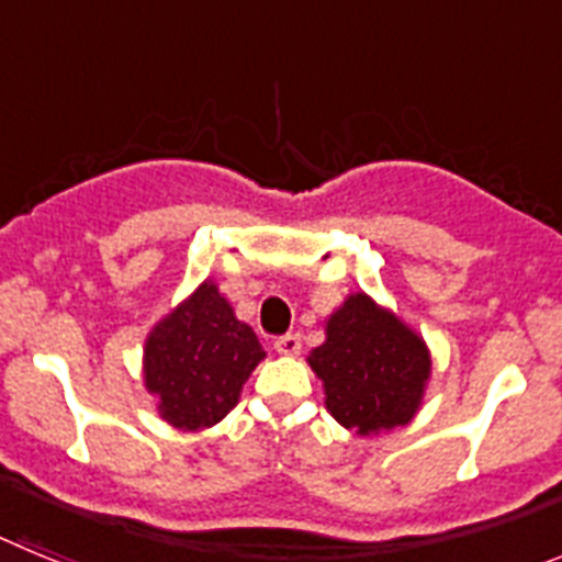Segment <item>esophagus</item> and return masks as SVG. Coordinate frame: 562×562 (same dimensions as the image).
<instances>
[{
	"label": "esophagus",
	"instance_id": "1",
	"mask_svg": "<svg viewBox=\"0 0 562 562\" xmlns=\"http://www.w3.org/2000/svg\"><path fill=\"white\" fill-rule=\"evenodd\" d=\"M276 351L284 357H295L301 355V337L297 335H281L276 340Z\"/></svg>",
	"mask_w": 562,
	"mask_h": 562
}]
</instances>
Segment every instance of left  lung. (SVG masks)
Wrapping results in <instances>:
<instances>
[{
  "mask_svg": "<svg viewBox=\"0 0 562 562\" xmlns=\"http://www.w3.org/2000/svg\"><path fill=\"white\" fill-rule=\"evenodd\" d=\"M326 408L342 428L376 436L408 425L430 380V351L394 312L355 292L326 321V340L310 355Z\"/></svg>",
  "mask_w": 562,
  "mask_h": 562,
  "instance_id": "8db88e82",
  "label": "left lung"
}]
</instances>
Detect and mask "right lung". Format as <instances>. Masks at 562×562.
<instances>
[{
  "label": "right lung",
  "mask_w": 562,
  "mask_h": 562,
  "mask_svg": "<svg viewBox=\"0 0 562 562\" xmlns=\"http://www.w3.org/2000/svg\"><path fill=\"white\" fill-rule=\"evenodd\" d=\"M261 360L256 331L233 315L220 286L202 281L148 331L143 382L168 425L205 430L236 408L241 385Z\"/></svg>",
  "instance_id": "right-lung-1"
}]
</instances>
